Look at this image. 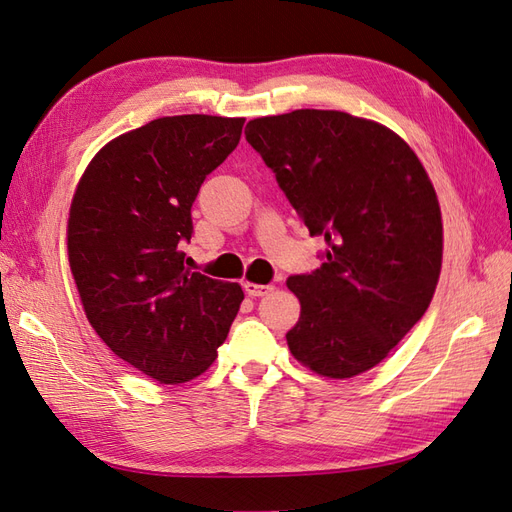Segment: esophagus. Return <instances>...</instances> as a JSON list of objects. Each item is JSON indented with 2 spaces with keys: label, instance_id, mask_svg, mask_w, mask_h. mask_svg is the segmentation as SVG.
<instances>
[{
  "label": "esophagus",
  "instance_id": "esophagus-1",
  "mask_svg": "<svg viewBox=\"0 0 512 512\" xmlns=\"http://www.w3.org/2000/svg\"><path fill=\"white\" fill-rule=\"evenodd\" d=\"M243 288L250 297H265V294L273 290L271 284H254V282H243Z\"/></svg>",
  "mask_w": 512,
  "mask_h": 512
}]
</instances>
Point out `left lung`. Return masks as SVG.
Segmentation results:
<instances>
[{"label":"left lung","instance_id":"obj_1","mask_svg":"<svg viewBox=\"0 0 512 512\" xmlns=\"http://www.w3.org/2000/svg\"><path fill=\"white\" fill-rule=\"evenodd\" d=\"M245 138L309 235L327 243L320 269L286 282L301 301L288 348L320 376H359L404 339L436 292V190L404 138L342 111L258 117Z\"/></svg>","mask_w":512,"mask_h":512}]
</instances>
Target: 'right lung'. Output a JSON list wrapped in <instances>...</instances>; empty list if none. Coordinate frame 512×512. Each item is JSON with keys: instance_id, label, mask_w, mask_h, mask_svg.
Wrapping results in <instances>:
<instances>
[{"instance_id": "add662e5", "label": "right lung", "mask_w": 512, "mask_h": 512, "mask_svg": "<svg viewBox=\"0 0 512 512\" xmlns=\"http://www.w3.org/2000/svg\"><path fill=\"white\" fill-rule=\"evenodd\" d=\"M243 117L175 115L117 136L83 173L68 260L85 316L119 359L162 384L209 369L243 301L239 284L183 265L200 185L235 151Z\"/></svg>"}]
</instances>
